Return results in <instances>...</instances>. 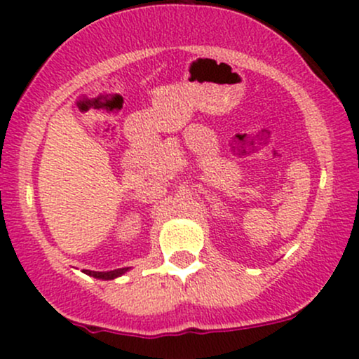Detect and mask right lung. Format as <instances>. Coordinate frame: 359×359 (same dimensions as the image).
I'll return each instance as SVG.
<instances>
[{"label":"right lung","instance_id":"obj_1","mask_svg":"<svg viewBox=\"0 0 359 359\" xmlns=\"http://www.w3.org/2000/svg\"><path fill=\"white\" fill-rule=\"evenodd\" d=\"M128 269H119V270H111V271H90V270H86V273L90 275V277L94 278H102V280H113L119 277V275L125 273Z\"/></svg>","mask_w":359,"mask_h":359}]
</instances>
